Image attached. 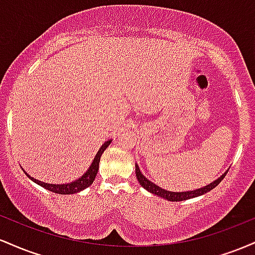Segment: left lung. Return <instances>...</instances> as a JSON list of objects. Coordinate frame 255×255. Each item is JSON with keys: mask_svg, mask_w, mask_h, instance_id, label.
<instances>
[{"mask_svg": "<svg viewBox=\"0 0 255 255\" xmlns=\"http://www.w3.org/2000/svg\"><path fill=\"white\" fill-rule=\"evenodd\" d=\"M227 172H228V170L225 171L221 177H218L217 180L213 181V182H211L210 184H207V186L201 187V188L194 189V191L170 192V191H166V189H163L162 187L157 186V184H154L153 182H151V181L148 180L147 177H145L144 175H142V172L140 171L139 166H137V164L135 163L136 178H137V181H139V183L141 184V187H144L146 191H148L150 193H152V194L158 195V197L164 198V199H166V200H169V201H183V200H187V199L200 197V195H203V194H205V193L212 191V189L215 188V187H217L218 184L221 183V181L225 177Z\"/></svg>", "mask_w": 255, "mask_h": 255, "instance_id": "8db88e82", "label": "left lung"}]
</instances>
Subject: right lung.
I'll list each match as a JSON object with an SVG mask.
<instances>
[{
    "label": "right lung",
    "mask_w": 255,
    "mask_h": 255,
    "mask_svg": "<svg viewBox=\"0 0 255 255\" xmlns=\"http://www.w3.org/2000/svg\"><path fill=\"white\" fill-rule=\"evenodd\" d=\"M111 141H113V139L108 140V141H105L103 145L101 146V148H99L97 154H96L95 158H93V162L91 163L90 168L87 169L86 172L81 177H79L78 180L73 181V182H69V183H62V184H52V183H46V182H43V181H39V180H36L34 177H31L30 175L27 174L25 170V174L27 175L28 177L31 178L33 182H36L37 184H39L40 187H43V188L48 189V191L50 192H54V193H57V194H75V193H79L81 191H84L85 188H87V187H90L91 184L93 183V181H95L96 178V175H97L98 172V168H99V160H101V157L102 154H103V152L105 151V148L108 147L111 144Z\"/></svg>",
    "instance_id": "1"
}]
</instances>
